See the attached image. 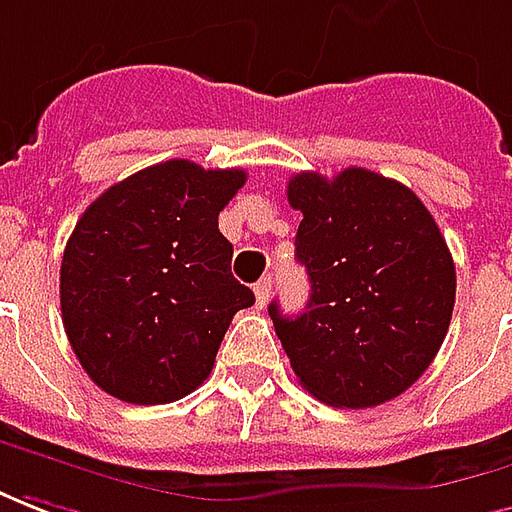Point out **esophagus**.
I'll return each mask as SVG.
<instances>
[{
  "label": "esophagus",
  "instance_id": "obj_1",
  "mask_svg": "<svg viewBox=\"0 0 512 512\" xmlns=\"http://www.w3.org/2000/svg\"><path fill=\"white\" fill-rule=\"evenodd\" d=\"M253 292H256V303H259V306H267V300H270V295H273V278H270V275L262 278Z\"/></svg>",
  "mask_w": 512,
  "mask_h": 512
}]
</instances>
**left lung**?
Returning <instances> with one entry per match:
<instances>
[{
  "mask_svg": "<svg viewBox=\"0 0 512 512\" xmlns=\"http://www.w3.org/2000/svg\"><path fill=\"white\" fill-rule=\"evenodd\" d=\"M295 256L311 297L297 317L270 303L300 386L333 408H375L422 378L455 308V264L416 192L364 168L297 173Z\"/></svg>",
  "mask_w": 512,
  "mask_h": 512,
  "instance_id": "8db88e82",
  "label": "left lung"
}]
</instances>
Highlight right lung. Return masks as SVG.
I'll return each instance as SVG.
<instances>
[{"mask_svg":"<svg viewBox=\"0 0 512 512\" xmlns=\"http://www.w3.org/2000/svg\"><path fill=\"white\" fill-rule=\"evenodd\" d=\"M245 179L239 168L168 159L112 184L79 217L60 267V308L101 391L165 405L209 378L234 314L253 306L217 228Z\"/></svg>","mask_w":512,"mask_h":512,"instance_id":"add662e5","label":"right lung"}]
</instances>
